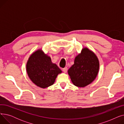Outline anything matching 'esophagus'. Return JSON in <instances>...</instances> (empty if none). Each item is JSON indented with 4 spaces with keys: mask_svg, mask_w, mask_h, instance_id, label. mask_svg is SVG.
I'll return each instance as SVG.
<instances>
[{
    "mask_svg": "<svg viewBox=\"0 0 124 124\" xmlns=\"http://www.w3.org/2000/svg\"><path fill=\"white\" fill-rule=\"evenodd\" d=\"M67 69H68V68L67 67H65V68H63L62 70H63V71L64 73H66L67 71Z\"/></svg>",
    "mask_w": 124,
    "mask_h": 124,
    "instance_id": "obj_1",
    "label": "esophagus"
}]
</instances>
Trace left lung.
I'll return each mask as SVG.
<instances>
[{
  "instance_id": "left-lung-1",
  "label": "left lung",
  "mask_w": 124,
  "mask_h": 124,
  "mask_svg": "<svg viewBox=\"0 0 124 124\" xmlns=\"http://www.w3.org/2000/svg\"><path fill=\"white\" fill-rule=\"evenodd\" d=\"M99 67V61L95 54L84 48L75 57L74 63L68 69V73L74 85L84 87L95 79Z\"/></svg>"
}]
</instances>
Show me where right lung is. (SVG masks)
Segmentation results:
<instances>
[{
    "instance_id": "right-lung-1",
    "label": "right lung",
    "mask_w": 124,
    "mask_h": 124,
    "mask_svg": "<svg viewBox=\"0 0 124 124\" xmlns=\"http://www.w3.org/2000/svg\"><path fill=\"white\" fill-rule=\"evenodd\" d=\"M28 75L35 84L45 88L55 82L57 75L62 71L56 64L51 61V58L39 49L30 56L27 65Z\"/></svg>"
}]
</instances>
